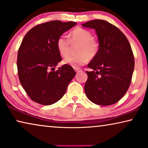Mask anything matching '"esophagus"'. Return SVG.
<instances>
[{"instance_id": "esophagus-1", "label": "esophagus", "mask_w": 148, "mask_h": 148, "mask_svg": "<svg viewBox=\"0 0 148 148\" xmlns=\"http://www.w3.org/2000/svg\"><path fill=\"white\" fill-rule=\"evenodd\" d=\"M75 71L76 73H79V72H81L82 71V69H81L80 68H74Z\"/></svg>"}]
</instances>
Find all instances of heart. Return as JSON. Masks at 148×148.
I'll list each match as a JSON object with an SVG mask.
<instances>
[{
	"label": "heart",
	"instance_id": "obj_1",
	"mask_svg": "<svg viewBox=\"0 0 148 148\" xmlns=\"http://www.w3.org/2000/svg\"><path fill=\"white\" fill-rule=\"evenodd\" d=\"M70 43L79 44L76 52L77 56L75 57H67L69 55L70 43L65 36H61L57 41V47L60 55L63 58H68L63 61L65 65L77 68L87 63L89 59H93L97 56L99 51V42L96 38L92 37L90 31L82 28H76L69 34Z\"/></svg>",
	"mask_w": 148,
	"mask_h": 148
}]
</instances>
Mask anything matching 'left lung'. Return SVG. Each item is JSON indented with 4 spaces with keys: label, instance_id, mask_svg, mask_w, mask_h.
I'll use <instances>...</instances> for the list:
<instances>
[{
    "label": "left lung",
    "instance_id": "left-lung-1",
    "mask_svg": "<svg viewBox=\"0 0 148 148\" xmlns=\"http://www.w3.org/2000/svg\"><path fill=\"white\" fill-rule=\"evenodd\" d=\"M82 27L95 30L99 51L87 67L84 89L87 98L99 106H110L123 97L132 81L134 57L127 37L118 28L100 19Z\"/></svg>",
    "mask_w": 148,
    "mask_h": 148
}]
</instances>
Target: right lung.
<instances>
[{
  "instance_id": "add662e5",
  "label": "right lung",
  "mask_w": 148,
  "mask_h": 148,
  "mask_svg": "<svg viewBox=\"0 0 148 148\" xmlns=\"http://www.w3.org/2000/svg\"><path fill=\"white\" fill-rule=\"evenodd\" d=\"M76 24L72 21H49L32 28L23 38L17 55L18 78L35 102L49 106L58 101L76 75L67 65L54 71L62 60L57 39Z\"/></svg>"
}]
</instances>
